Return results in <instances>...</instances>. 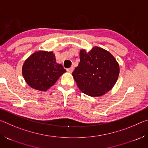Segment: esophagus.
Here are the masks:
<instances>
[{
  "label": "esophagus",
  "instance_id": "34e87169",
  "mask_svg": "<svg viewBox=\"0 0 148 148\" xmlns=\"http://www.w3.org/2000/svg\"><path fill=\"white\" fill-rule=\"evenodd\" d=\"M66 71H67V72H70V73H72V72H73V71H74V67H73V66H72V67H71V68L67 69H66Z\"/></svg>",
  "mask_w": 148,
  "mask_h": 148
}]
</instances>
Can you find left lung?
I'll return each instance as SVG.
<instances>
[{
  "label": "left lung",
  "instance_id": "8db88e82",
  "mask_svg": "<svg viewBox=\"0 0 148 148\" xmlns=\"http://www.w3.org/2000/svg\"><path fill=\"white\" fill-rule=\"evenodd\" d=\"M80 61L72 72L78 88L90 97H101L110 91L119 74V65L112 55L95 46L79 51Z\"/></svg>",
  "mask_w": 148,
  "mask_h": 148
}]
</instances>
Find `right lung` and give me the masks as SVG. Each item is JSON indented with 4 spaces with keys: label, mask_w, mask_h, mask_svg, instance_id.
Instances as JSON below:
<instances>
[{
    "label": "right lung",
    "mask_w": 148,
    "mask_h": 148,
    "mask_svg": "<svg viewBox=\"0 0 148 148\" xmlns=\"http://www.w3.org/2000/svg\"><path fill=\"white\" fill-rule=\"evenodd\" d=\"M66 72L62 65L56 62L53 51H35L25 61L22 74L31 88L46 91L56 84Z\"/></svg>",
    "instance_id": "obj_1"
}]
</instances>
